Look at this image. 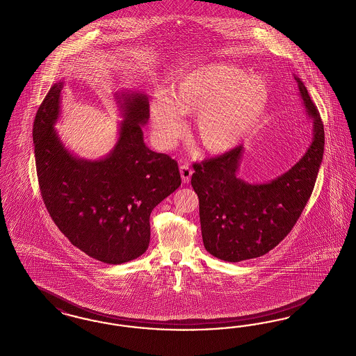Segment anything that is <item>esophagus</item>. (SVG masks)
Instances as JSON below:
<instances>
[{"label": "esophagus", "mask_w": 356, "mask_h": 356, "mask_svg": "<svg viewBox=\"0 0 356 356\" xmlns=\"http://www.w3.org/2000/svg\"><path fill=\"white\" fill-rule=\"evenodd\" d=\"M192 173H193V172H192V170H191L186 164L180 165V175H181V180H183V183H184V184H188V183H189Z\"/></svg>", "instance_id": "34e87169"}]
</instances>
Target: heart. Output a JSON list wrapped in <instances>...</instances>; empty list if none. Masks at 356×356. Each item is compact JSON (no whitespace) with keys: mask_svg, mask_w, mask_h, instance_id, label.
I'll use <instances>...</instances> for the list:
<instances>
[{"mask_svg":"<svg viewBox=\"0 0 356 356\" xmlns=\"http://www.w3.org/2000/svg\"><path fill=\"white\" fill-rule=\"evenodd\" d=\"M270 88L259 75L228 63H208L180 76L167 97L149 100V120L168 148L183 131L181 115H196L195 136L208 154H225L256 129L269 110Z\"/></svg>","mask_w":356,"mask_h":356,"instance_id":"obj_1","label":"heart"}]
</instances>
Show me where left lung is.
<instances>
[{"label":"left lung","mask_w":356,"mask_h":356,"mask_svg":"<svg viewBox=\"0 0 356 356\" xmlns=\"http://www.w3.org/2000/svg\"><path fill=\"white\" fill-rule=\"evenodd\" d=\"M294 79L313 120L312 144L297 164L268 183L238 177L242 145L193 164L191 183L199 196L202 241L218 259L240 262L270 252L296 225L313 193L323 159L325 129L306 86L297 75Z\"/></svg>","instance_id":"left-lung-1"}]
</instances>
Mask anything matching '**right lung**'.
I'll return each instance as SVG.
<instances>
[{"label":"right lung","instance_id":"right-lung-1","mask_svg":"<svg viewBox=\"0 0 356 356\" xmlns=\"http://www.w3.org/2000/svg\"><path fill=\"white\" fill-rule=\"evenodd\" d=\"M63 81L51 86L33 126L37 175L44 205L59 230L87 256L110 265L148 249L149 216L180 185L177 163L151 151L143 136L149 102L140 91L115 94L123 120L114 148L97 160L74 155L60 140Z\"/></svg>","mask_w":356,"mask_h":356}]
</instances>
